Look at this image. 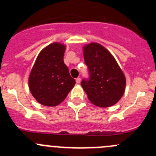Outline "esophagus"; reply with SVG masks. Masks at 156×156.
<instances>
[{
	"instance_id": "obj_1",
	"label": "esophagus",
	"mask_w": 156,
	"mask_h": 156,
	"mask_svg": "<svg viewBox=\"0 0 156 156\" xmlns=\"http://www.w3.org/2000/svg\"><path fill=\"white\" fill-rule=\"evenodd\" d=\"M76 83L77 84H80V83H81V78H76Z\"/></svg>"
}]
</instances>
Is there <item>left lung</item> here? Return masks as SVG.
I'll use <instances>...</instances> for the list:
<instances>
[{"mask_svg": "<svg viewBox=\"0 0 156 156\" xmlns=\"http://www.w3.org/2000/svg\"><path fill=\"white\" fill-rule=\"evenodd\" d=\"M83 52L90 76L81 84L88 99L99 107L113 106L125 93L126 78L123 72L111 53L100 44L85 45Z\"/></svg>", "mask_w": 156, "mask_h": 156, "instance_id": "8db88e82", "label": "left lung"}]
</instances>
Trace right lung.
Wrapping results in <instances>:
<instances>
[{
	"instance_id": "right-lung-1",
	"label": "right lung",
	"mask_w": 156,
	"mask_h": 156,
	"mask_svg": "<svg viewBox=\"0 0 156 156\" xmlns=\"http://www.w3.org/2000/svg\"><path fill=\"white\" fill-rule=\"evenodd\" d=\"M66 46L50 44L37 56L29 78L33 97L41 104L56 106L62 103L75 84L63 62Z\"/></svg>"
}]
</instances>
